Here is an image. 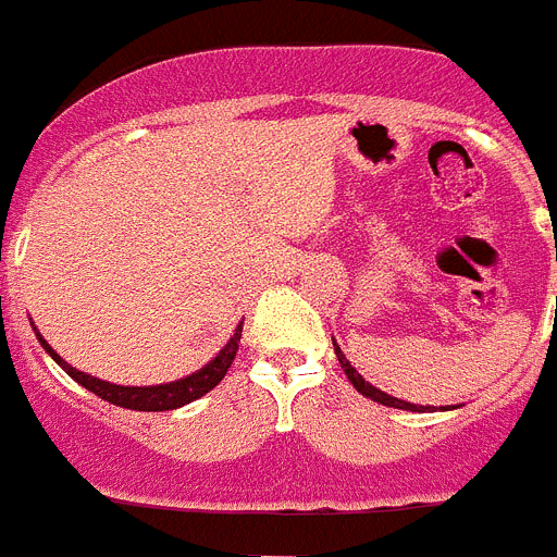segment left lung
<instances>
[{
  "instance_id": "1",
  "label": "left lung",
  "mask_w": 557,
  "mask_h": 557,
  "mask_svg": "<svg viewBox=\"0 0 557 557\" xmlns=\"http://www.w3.org/2000/svg\"><path fill=\"white\" fill-rule=\"evenodd\" d=\"M334 354H337V359H339V368H343V371H346L348 382H351V385L357 387V391L362 393V396L373 398V401H379V405H385V407H396V410H410V412H426V410H435V407H424V405H410V401H401V398H396V396H387V393H382V391H379V387H373L371 382H366V379L359 376V373H357V368H354L351 362H348V359H346V354L339 351V346H337V343H334ZM441 410H449V407H441ZM451 410H455V407H451Z\"/></svg>"
}]
</instances>
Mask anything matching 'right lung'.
Returning a JSON list of instances; mask_svg holds the SVG:
<instances>
[{
  "mask_svg": "<svg viewBox=\"0 0 557 557\" xmlns=\"http://www.w3.org/2000/svg\"><path fill=\"white\" fill-rule=\"evenodd\" d=\"M36 337H38V343L44 346V351L55 359L58 366H61L69 376L75 379L77 385H83L86 391L95 393V396L106 398V401H111V405H116V407H125V410L161 412V410H178V407H184V405H189V401H195V398L206 396L211 387H218L220 382H223V376L228 373L231 362H234L236 351H239L243 323L234 329V337L225 343L223 351L211 359L209 366H203L200 371L189 373V376H184V379L166 382V385H150V387H125V385H113V382H102V379H97V376H88V373L77 371V368H72L69 362H63V359L58 357L55 348L49 346L41 334L36 332Z\"/></svg>",
  "mask_w": 557,
  "mask_h": 557,
  "instance_id": "right-lung-1",
  "label": "right lung"
}]
</instances>
